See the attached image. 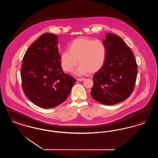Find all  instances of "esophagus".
<instances>
[{"mask_svg": "<svg viewBox=\"0 0 158 158\" xmlns=\"http://www.w3.org/2000/svg\"><path fill=\"white\" fill-rule=\"evenodd\" d=\"M77 81H80V82H82V81H85V78H77Z\"/></svg>", "mask_w": 158, "mask_h": 158, "instance_id": "esophagus-1", "label": "esophagus"}]
</instances>
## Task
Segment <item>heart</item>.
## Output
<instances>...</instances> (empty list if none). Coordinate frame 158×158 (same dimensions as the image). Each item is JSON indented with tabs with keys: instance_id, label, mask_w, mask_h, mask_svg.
<instances>
[{
	"instance_id": "heart-1",
	"label": "heart",
	"mask_w": 158,
	"mask_h": 158,
	"mask_svg": "<svg viewBox=\"0 0 158 158\" xmlns=\"http://www.w3.org/2000/svg\"><path fill=\"white\" fill-rule=\"evenodd\" d=\"M106 57V47L101 40L86 37L77 38L68 45V50L61 54L60 60L63 69L72 72L77 64V75L95 73L103 67Z\"/></svg>"
}]
</instances>
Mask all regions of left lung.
Returning a JSON list of instances; mask_svg holds the SVG:
<instances>
[{
    "instance_id": "obj_1",
    "label": "left lung",
    "mask_w": 158,
    "mask_h": 158,
    "mask_svg": "<svg viewBox=\"0 0 158 158\" xmlns=\"http://www.w3.org/2000/svg\"><path fill=\"white\" fill-rule=\"evenodd\" d=\"M106 57L103 67L93 77L92 97L104 105L118 104L134 90L137 74L135 57L119 36L107 33L103 41Z\"/></svg>"
}]
</instances>
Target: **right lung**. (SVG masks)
<instances>
[{"label":"right lung","instance_id":"1","mask_svg":"<svg viewBox=\"0 0 158 158\" xmlns=\"http://www.w3.org/2000/svg\"><path fill=\"white\" fill-rule=\"evenodd\" d=\"M57 39L51 33L41 35L23 57L21 76L23 92L32 102L43 108L63 102L76 82L61 67Z\"/></svg>","mask_w":158,"mask_h":158}]
</instances>
